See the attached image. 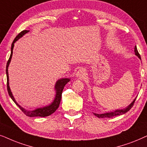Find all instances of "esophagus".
<instances>
[{
    "instance_id": "1",
    "label": "esophagus",
    "mask_w": 147,
    "mask_h": 147,
    "mask_svg": "<svg viewBox=\"0 0 147 147\" xmlns=\"http://www.w3.org/2000/svg\"><path fill=\"white\" fill-rule=\"evenodd\" d=\"M85 75H86V72L84 68H81V69H79L77 72V73H76V76H77V77L80 78V79L83 78L85 76Z\"/></svg>"
}]
</instances>
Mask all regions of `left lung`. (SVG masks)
<instances>
[{
    "label": "left lung",
    "mask_w": 147,
    "mask_h": 147,
    "mask_svg": "<svg viewBox=\"0 0 147 147\" xmlns=\"http://www.w3.org/2000/svg\"><path fill=\"white\" fill-rule=\"evenodd\" d=\"M134 52H135V54H136V55L139 58L140 60H141V58H140V55L139 54V53H138L136 46L134 47ZM135 100H136V98H135L134 100H133L132 102L130 104L128 105V106H127L126 107H125V108H124V109H117V110H115V111H111V112H107V113H101V114H99V113H93V114L95 115V116H96L97 118H113V117L116 116H119V115H122V114H124V113H126L127 111H128L131 108H132V106H133V105H134V103L135 102Z\"/></svg>",
    "instance_id": "obj_1"
}]
</instances>
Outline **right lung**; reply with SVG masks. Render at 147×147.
Returning <instances> with one entry per match:
<instances>
[{
  "instance_id": "add662e5",
  "label": "right lung",
  "mask_w": 147,
  "mask_h": 147,
  "mask_svg": "<svg viewBox=\"0 0 147 147\" xmlns=\"http://www.w3.org/2000/svg\"><path fill=\"white\" fill-rule=\"evenodd\" d=\"M29 31V30H23L21 31V33H19V34L17 36L16 38H15V40H13L12 45H11V55H10L9 59L7 62V67H6V73H7V91H8V93H9V96L11 97V98L12 99V100L14 101L15 104H16L17 106L21 109V110L26 115V116L29 117H37V116L46 117V116H50V115L52 114V113H53L54 111L58 108L60 101H61L62 93V91H63L64 86H65V85L68 83V82H69L70 81V79H68V78H63V79H60L59 80H58L57 82L56 83L55 88H54L56 91L55 98H54L53 102L49 105H47V106H45L43 107H40V108H37L35 109V110L29 111V110H27V109H25V108H23V107H22L21 105H19L18 103H17L16 100H15L14 98V97H13L12 92H11V89H10V87H9L8 67H9L10 62H11V58H12V56H13V48H14V44L19 40V38H21V37L24 36V35L25 34H27V33H28Z\"/></svg>"
}]
</instances>
